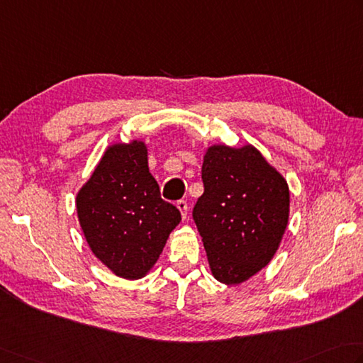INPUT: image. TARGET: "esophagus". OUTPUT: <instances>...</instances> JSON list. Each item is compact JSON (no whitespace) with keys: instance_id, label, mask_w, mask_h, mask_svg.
<instances>
[{"instance_id":"esophagus-1","label":"esophagus","mask_w":363,"mask_h":363,"mask_svg":"<svg viewBox=\"0 0 363 363\" xmlns=\"http://www.w3.org/2000/svg\"><path fill=\"white\" fill-rule=\"evenodd\" d=\"M176 208L181 211V216H182V218L186 220V218H187V212H189V211H187V209H189V208H187V203L184 201V200L177 201V203H176Z\"/></svg>"}]
</instances>
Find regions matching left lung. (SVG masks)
Returning <instances> with one entry per match:
<instances>
[{
    "label": "left lung",
    "instance_id": "1",
    "mask_svg": "<svg viewBox=\"0 0 363 363\" xmlns=\"http://www.w3.org/2000/svg\"><path fill=\"white\" fill-rule=\"evenodd\" d=\"M204 194L194 208L211 272L239 285L266 267L289 220V187L253 145H212L203 157Z\"/></svg>",
    "mask_w": 363,
    "mask_h": 363
}]
</instances>
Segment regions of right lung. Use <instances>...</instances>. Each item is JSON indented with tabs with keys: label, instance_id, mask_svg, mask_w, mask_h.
Wrapping results in <instances>:
<instances>
[{
	"label": "right lung",
	"instance_id": "1",
	"mask_svg": "<svg viewBox=\"0 0 363 363\" xmlns=\"http://www.w3.org/2000/svg\"><path fill=\"white\" fill-rule=\"evenodd\" d=\"M77 216L94 257L125 280L157 262L181 212L160 198L143 140L111 143L77 194Z\"/></svg>",
	"mask_w": 363,
	"mask_h": 363
}]
</instances>
